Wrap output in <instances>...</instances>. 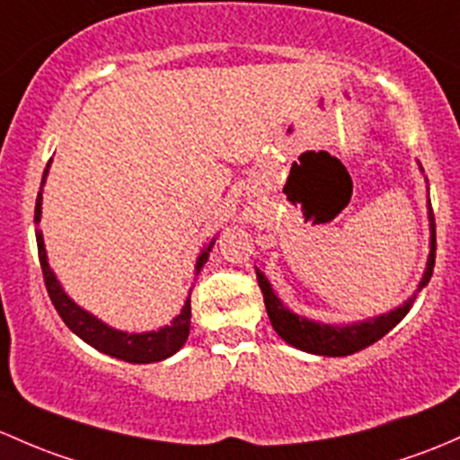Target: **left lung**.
I'll return each mask as SVG.
<instances>
[{
  "instance_id": "1",
  "label": "left lung",
  "mask_w": 460,
  "mask_h": 460,
  "mask_svg": "<svg viewBox=\"0 0 460 460\" xmlns=\"http://www.w3.org/2000/svg\"><path fill=\"white\" fill-rule=\"evenodd\" d=\"M429 231H432V238H429L428 267H425L423 279L419 282L417 293L421 291L425 284L429 282V278H432L434 258H437V225H434L432 207H429ZM255 275H258V284L264 295V306H267L270 326L275 328V332H278L287 344L299 348V350L304 352H313V355L323 357H346L357 350H364L366 346L375 344V341H379L385 332L393 331L396 323L408 315L414 299H417V293H414L403 306L394 308V311L385 313V315L366 319V322L332 326V323L313 322V319L295 315V313L288 311V308L279 302L278 295L273 293V288H270L269 279L264 278L262 270L255 269Z\"/></svg>"
}]
</instances>
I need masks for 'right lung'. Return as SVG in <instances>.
I'll return each mask as SVG.
<instances>
[{
    "label": "right lung",
    "instance_id": "obj_1",
    "mask_svg": "<svg viewBox=\"0 0 460 460\" xmlns=\"http://www.w3.org/2000/svg\"><path fill=\"white\" fill-rule=\"evenodd\" d=\"M50 167V163H48ZM48 167L43 172L41 187L46 182ZM41 220V191L37 193V205H35V222ZM216 240H211L205 249L200 251L196 260V275L200 273V269L205 267V262L209 260V251L214 246ZM37 251H39V262H41L43 270V282H46L48 295H50L52 304H55L57 313L66 322V326L70 328L75 335H79L85 344H90L96 350L105 352V355L116 357V359L129 361V364H154V361H163L167 357H172L173 352H178L182 344L187 341L190 335V323H191V293L187 297L185 306H182L181 315L173 319L169 326L158 328L152 332H123L114 331L108 323H103L101 319H96L92 313L84 311L81 306H76L70 297H67L64 288H61L59 279L52 273L50 264H48L46 246H43V235L41 231H37Z\"/></svg>",
    "mask_w": 460,
    "mask_h": 460
}]
</instances>
